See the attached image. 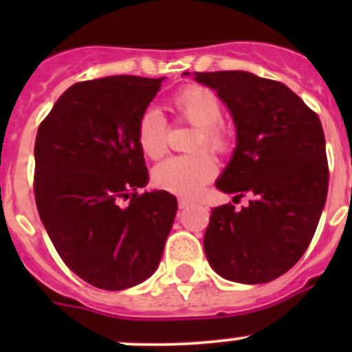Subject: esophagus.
Segmentation results:
<instances>
[{
	"label": "esophagus",
	"instance_id": "34e87169",
	"mask_svg": "<svg viewBox=\"0 0 352 352\" xmlns=\"http://www.w3.org/2000/svg\"><path fill=\"white\" fill-rule=\"evenodd\" d=\"M190 204H192V202H190V201H187V199H179V208H180V209H186V208H189Z\"/></svg>",
	"mask_w": 352,
	"mask_h": 352
}]
</instances>
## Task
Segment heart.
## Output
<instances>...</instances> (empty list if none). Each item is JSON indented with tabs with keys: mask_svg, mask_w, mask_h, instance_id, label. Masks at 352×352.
<instances>
[{
	"mask_svg": "<svg viewBox=\"0 0 352 352\" xmlns=\"http://www.w3.org/2000/svg\"><path fill=\"white\" fill-rule=\"evenodd\" d=\"M177 116L196 127L192 138V155L172 156L153 170V184L158 189L175 196L194 197L216 175V162L201 148L226 153L232 146V134L221 122L223 104L218 95L201 85H189L175 91L170 100ZM168 126L158 110L146 109L138 119L136 138L141 151L151 160H158L166 151Z\"/></svg>",
	"mask_w": 352,
	"mask_h": 352,
	"instance_id": "1",
	"label": "heart"
}]
</instances>
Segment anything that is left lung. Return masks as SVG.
I'll return each instance as SVG.
<instances>
[{
  "mask_svg": "<svg viewBox=\"0 0 352 352\" xmlns=\"http://www.w3.org/2000/svg\"><path fill=\"white\" fill-rule=\"evenodd\" d=\"M189 74V73H186ZM232 112L236 148L216 187L247 208H214L204 235L209 265L221 278L262 285L289 271L317 230L329 190L320 119L279 81L247 71L196 73Z\"/></svg>",
  "mask_w": 352,
  "mask_h": 352,
  "instance_id": "obj_1",
  "label": "left lung"
}]
</instances>
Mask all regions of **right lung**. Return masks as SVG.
Listing matches in <instances>:
<instances>
[{
	"label": "right lung",
	"mask_w": 352,
	"mask_h": 352,
	"mask_svg": "<svg viewBox=\"0 0 352 352\" xmlns=\"http://www.w3.org/2000/svg\"><path fill=\"white\" fill-rule=\"evenodd\" d=\"M162 81L119 74L74 83L35 138L38 216L63 262L100 289L150 278L175 219V196L138 192L148 184L138 119Z\"/></svg>",
	"instance_id": "obj_1"
}]
</instances>
